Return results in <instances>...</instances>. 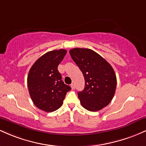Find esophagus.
Instances as JSON below:
<instances>
[{"instance_id":"obj_1","label":"esophagus","mask_w":146,"mask_h":146,"mask_svg":"<svg viewBox=\"0 0 146 146\" xmlns=\"http://www.w3.org/2000/svg\"><path fill=\"white\" fill-rule=\"evenodd\" d=\"M71 87L72 90H74L75 88V84H72L71 85Z\"/></svg>"}]
</instances>
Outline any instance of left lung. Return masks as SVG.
Masks as SVG:
<instances>
[{
  "label": "left lung",
  "mask_w": 146,
  "mask_h": 146,
  "mask_svg": "<svg viewBox=\"0 0 146 146\" xmlns=\"http://www.w3.org/2000/svg\"><path fill=\"white\" fill-rule=\"evenodd\" d=\"M69 53L84 77V88L78 93L82 106L92 112L108 106L117 86L116 75L111 65L89 48H72Z\"/></svg>",
  "instance_id": "8db88e82"
}]
</instances>
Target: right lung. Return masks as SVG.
Segmentation results:
<instances>
[{
  "label": "right lung",
  "instance_id": "1",
  "mask_svg": "<svg viewBox=\"0 0 146 146\" xmlns=\"http://www.w3.org/2000/svg\"><path fill=\"white\" fill-rule=\"evenodd\" d=\"M66 50L48 51L36 60L27 77L29 95L36 107L45 112H53L62 105L67 92L71 89L62 80L58 70Z\"/></svg>",
  "mask_w": 146,
  "mask_h": 146
}]
</instances>
